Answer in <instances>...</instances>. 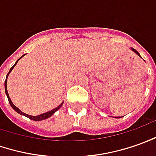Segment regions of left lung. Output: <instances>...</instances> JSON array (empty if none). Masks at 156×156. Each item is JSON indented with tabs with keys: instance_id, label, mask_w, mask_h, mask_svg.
I'll return each instance as SVG.
<instances>
[{
	"instance_id": "obj_1",
	"label": "left lung",
	"mask_w": 156,
	"mask_h": 156,
	"mask_svg": "<svg viewBox=\"0 0 156 156\" xmlns=\"http://www.w3.org/2000/svg\"><path fill=\"white\" fill-rule=\"evenodd\" d=\"M131 49H132V51H133L134 52H135V53H136V54H137V55H138V56H139V57H141V56H140V54H139V53H138V51H136V50H135V49H134V48H131ZM116 118H121V117H116Z\"/></svg>"
}]
</instances>
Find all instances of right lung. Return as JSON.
<instances>
[{"mask_svg": "<svg viewBox=\"0 0 156 156\" xmlns=\"http://www.w3.org/2000/svg\"><path fill=\"white\" fill-rule=\"evenodd\" d=\"M25 55V54H24ZM24 55H23L22 57H20L19 59L17 60V62L15 63V64L12 66V67L11 68L10 70H9V72H8V74L6 75V80H5V92H6V96H7V98H8V101H9V104H10V105L12 106V108L14 109L16 112H18L19 114H20V115H24V116L28 117L29 119H30V120H33V121H43V120H45V119H47V118H49V117H51L54 113L57 111V110H58V109L61 108V106L63 105V104L64 103H62L61 105H59L57 108H55V109H51V110H50V111H48V112H46L44 113V114H41V115H36V116H33V115H27V114H25V113L22 112L20 109L18 108V107H16L13 104H12V100H11V98H9V94H8V92H7V88H6V83H7V77H8V76H9V74H10V72L12 70V69L16 66V64H17V63H18V61H19V59H21L23 57Z\"/></svg>", "mask_w": 156, "mask_h": 156, "instance_id": "right-lung-1", "label": "right lung"}]
</instances>
